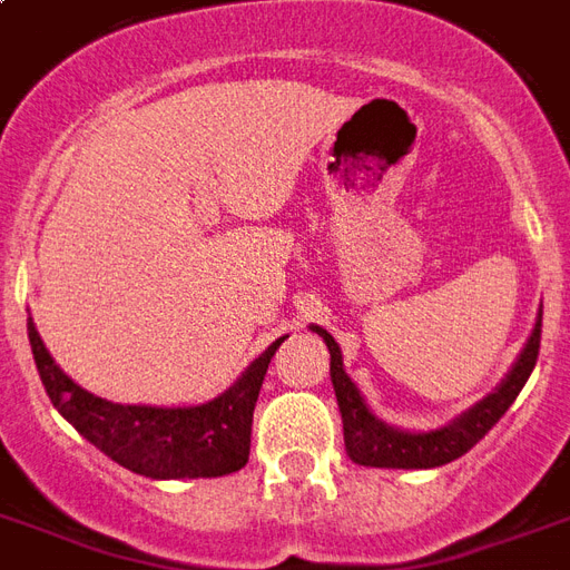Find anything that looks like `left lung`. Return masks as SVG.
<instances>
[{"label":"left lung","instance_id":"left-lung-1","mask_svg":"<svg viewBox=\"0 0 570 570\" xmlns=\"http://www.w3.org/2000/svg\"><path fill=\"white\" fill-rule=\"evenodd\" d=\"M311 328L323 337L328 353H332V385L337 406H341L346 454L358 466L380 469H433L463 458L478 440H484V433L517 401V394L527 385L529 373L535 367L538 350H541V314H538L535 328L529 334L523 353H520L514 367L508 371V376L493 394H488L484 401H478L472 410H466L460 419L445 424V428L428 430V433H412V430L391 428V424L373 415L371 406L364 403L362 391L355 389V382L343 371L341 346L320 325H311Z\"/></svg>","mask_w":570,"mask_h":570}]
</instances>
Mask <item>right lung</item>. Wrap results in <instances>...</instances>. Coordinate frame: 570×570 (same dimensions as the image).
<instances>
[{
	"mask_svg": "<svg viewBox=\"0 0 570 570\" xmlns=\"http://www.w3.org/2000/svg\"><path fill=\"white\" fill-rule=\"evenodd\" d=\"M32 343L35 367L50 401L80 436L101 449L119 466L137 475L169 478H220L238 472L250 458V424L254 406L266 380L268 362L284 337H277L259 355L236 385L215 401L199 406H125L104 401L80 389L47 353L32 316L26 323Z\"/></svg>",
	"mask_w": 570,
	"mask_h": 570,
	"instance_id": "1",
	"label": "right lung"
}]
</instances>
